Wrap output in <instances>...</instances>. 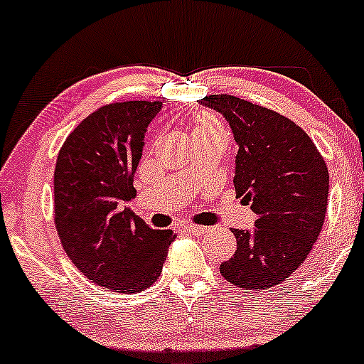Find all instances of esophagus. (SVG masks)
Returning a JSON list of instances; mask_svg holds the SVG:
<instances>
[{
    "instance_id": "obj_1",
    "label": "esophagus",
    "mask_w": 364,
    "mask_h": 364,
    "mask_svg": "<svg viewBox=\"0 0 364 364\" xmlns=\"http://www.w3.org/2000/svg\"><path fill=\"white\" fill-rule=\"evenodd\" d=\"M183 229L191 234H205L206 230H208V228H205V225H194V224H186L183 225Z\"/></svg>"
}]
</instances>
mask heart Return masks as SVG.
I'll use <instances>...</instances> for the list:
<instances>
[{
	"mask_svg": "<svg viewBox=\"0 0 364 364\" xmlns=\"http://www.w3.org/2000/svg\"><path fill=\"white\" fill-rule=\"evenodd\" d=\"M201 128H220V124L213 118H210V116H201L196 123V130H201Z\"/></svg>",
	"mask_w": 364,
	"mask_h": 364,
	"instance_id": "b5f03b06",
	"label": "heart"
}]
</instances>
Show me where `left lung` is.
<instances>
[{"label":"left lung","instance_id":"8db88e82","mask_svg":"<svg viewBox=\"0 0 364 364\" xmlns=\"http://www.w3.org/2000/svg\"><path fill=\"white\" fill-rule=\"evenodd\" d=\"M198 102L229 123L237 146L234 187L257 215L253 229H232L237 248L220 264V274L246 290L283 283L321 232L330 189L326 163L302 128L271 109L232 95Z\"/></svg>","mask_w":364,"mask_h":364}]
</instances>
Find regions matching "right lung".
Here are the masks:
<instances>
[{"instance_id":"1","label":"right lung","mask_w":364,"mask_h":364,"mask_svg":"<svg viewBox=\"0 0 364 364\" xmlns=\"http://www.w3.org/2000/svg\"><path fill=\"white\" fill-rule=\"evenodd\" d=\"M163 102L104 105L65 139L53 173L55 228L73 264L105 290H147L177 234L152 229L127 201L136 196L134 175L147 127Z\"/></svg>"}]
</instances>
